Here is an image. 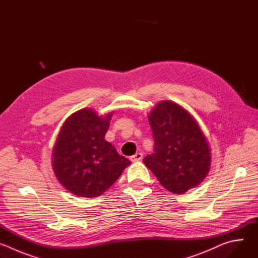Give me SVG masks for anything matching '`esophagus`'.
Here are the masks:
<instances>
[{"instance_id":"34e87169","label":"esophagus","mask_w":258,"mask_h":258,"mask_svg":"<svg viewBox=\"0 0 258 258\" xmlns=\"http://www.w3.org/2000/svg\"><path fill=\"white\" fill-rule=\"evenodd\" d=\"M130 159H131V161H133V162L141 161V160L143 159V154H142V153H136L135 155L131 156V157H130Z\"/></svg>"}]
</instances>
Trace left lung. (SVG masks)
Listing matches in <instances>:
<instances>
[{"label":"left lung","mask_w":258,"mask_h":258,"mask_svg":"<svg viewBox=\"0 0 258 258\" xmlns=\"http://www.w3.org/2000/svg\"><path fill=\"white\" fill-rule=\"evenodd\" d=\"M154 153L144 163L173 194L197 187L211 165L209 143L194 116L172 101H161L148 115Z\"/></svg>","instance_id":"obj_1"}]
</instances>
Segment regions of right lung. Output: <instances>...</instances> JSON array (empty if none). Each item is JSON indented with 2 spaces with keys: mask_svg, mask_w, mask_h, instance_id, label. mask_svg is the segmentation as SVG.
I'll list each match as a JSON object with an SVG mask.
<instances>
[{
  "mask_svg": "<svg viewBox=\"0 0 258 258\" xmlns=\"http://www.w3.org/2000/svg\"><path fill=\"white\" fill-rule=\"evenodd\" d=\"M113 112L100 116L84 108L61 126L53 147L52 168L73 195L96 198L111 187L131 161L120 156L104 137Z\"/></svg>",
  "mask_w": 258,
  "mask_h": 258,
  "instance_id": "right-lung-1",
  "label": "right lung"
}]
</instances>
